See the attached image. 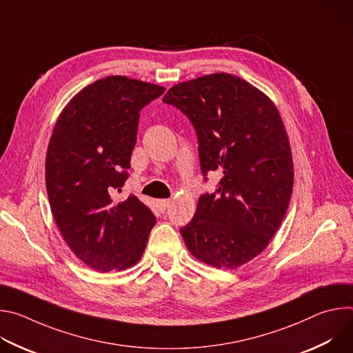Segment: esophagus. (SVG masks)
Returning <instances> with one entry per match:
<instances>
[{"label": "esophagus", "mask_w": 353, "mask_h": 353, "mask_svg": "<svg viewBox=\"0 0 353 353\" xmlns=\"http://www.w3.org/2000/svg\"><path fill=\"white\" fill-rule=\"evenodd\" d=\"M170 204H172L170 199H159L158 201V205H159L161 211H166L170 207Z\"/></svg>", "instance_id": "obj_1"}]
</instances>
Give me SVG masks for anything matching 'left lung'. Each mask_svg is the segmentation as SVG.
<instances>
[{"label":"left lung","mask_w":353,"mask_h":353,"mask_svg":"<svg viewBox=\"0 0 353 353\" xmlns=\"http://www.w3.org/2000/svg\"><path fill=\"white\" fill-rule=\"evenodd\" d=\"M163 102L195 128L201 172L222 179L198 198L180 234L207 265L234 270L257 257L282 223L293 190L288 134L272 100L226 72L172 86Z\"/></svg>","instance_id":"1"}]
</instances>
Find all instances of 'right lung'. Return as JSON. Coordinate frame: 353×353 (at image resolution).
<instances>
[{
  "mask_svg": "<svg viewBox=\"0 0 353 353\" xmlns=\"http://www.w3.org/2000/svg\"><path fill=\"white\" fill-rule=\"evenodd\" d=\"M163 86L112 75L78 92L61 112L46 155V188L54 221L72 253L94 271L135 265L157 218L130 195L139 112Z\"/></svg>",
  "mask_w": 353,
  "mask_h": 353,
  "instance_id": "right-lung-1",
  "label": "right lung"
}]
</instances>
